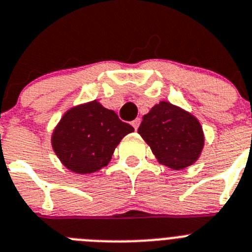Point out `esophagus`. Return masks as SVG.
<instances>
[{
  "instance_id": "esophagus-1",
  "label": "esophagus",
  "mask_w": 252,
  "mask_h": 252,
  "mask_svg": "<svg viewBox=\"0 0 252 252\" xmlns=\"http://www.w3.org/2000/svg\"><path fill=\"white\" fill-rule=\"evenodd\" d=\"M139 124H141V119H139V118H137V119H134V120H133V122H132V126H133V128L135 129V130L138 129Z\"/></svg>"
}]
</instances>
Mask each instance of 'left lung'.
Returning <instances> with one entry per match:
<instances>
[{
    "mask_svg": "<svg viewBox=\"0 0 252 252\" xmlns=\"http://www.w3.org/2000/svg\"><path fill=\"white\" fill-rule=\"evenodd\" d=\"M138 133L159 163L183 170L195 162L204 146L200 123L183 109L161 101L144 115Z\"/></svg>",
    "mask_w": 252,
    "mask_h": 252,
    "instance_id": "1",
    "label": "left lung"
}]
</instances>
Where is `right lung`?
I'll use <instances>...</instances> for the list:
<instances>
[{"instance_id": "obj_1", "label": "right lung", "mask_w": 252, "mask_h": 252, "mask_svg": "<svg viewBox=\"0 0 252 252\" xmlns=\"http://www.w3.org/2000/svg\"><path fill=\"white\" fill-rule=\"evenodd\" d=\"M133 130L130 124L95 100L63 115L52 135V146L65 167L90 174L108 165L122 138Z\"/></svg>"}]
</instances>
